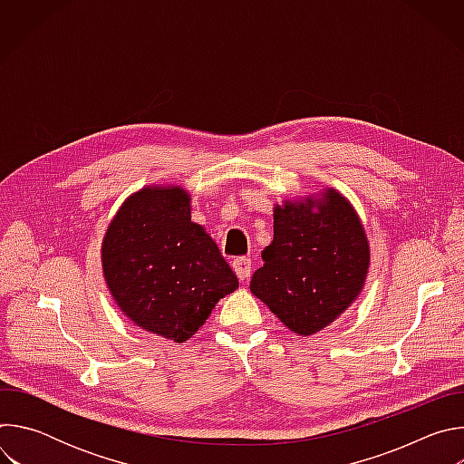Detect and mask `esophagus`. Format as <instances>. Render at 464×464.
Wrapping results in <instances>:
<instances>
[{
    "label": "esophagus",
    "instance_id": "obj_1",
    "mask_svg": "<svg viewBox=\"0 0 464 464\" xmlns=\"http://www.w3.org/2000/svg\"><path fill=\"white\" fill-rule=\"evenodd\" d=\"M233 270L237 274V277L244 283L249 279V272H251V262L249 258H244V256H238L233 260Z\"/></svg>",
    "mask_w": 464,
    "mask_h": 464
}]
</instances>
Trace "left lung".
I'll use <instances>...</instances> for the list:
<instances>
[{
    "instance_id": "1",
    "label": "left lung",
    "mask_w": 464,
    "mask_h": 464,
    "mask_svg": "<svg viewBox=\"0 0 464 464\" xmlns=\"http://www.w3.org/2000/svg\"><path fill=\"white\" fill-rule=\"evenodd\" d=\"M249 290L297 336L334 323L360 297L371 246L353 204L334 187L274 208V240Z\"/></svg>"
}]
</instances>
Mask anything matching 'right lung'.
<instances>
[{"label":"right lung","mask_w":464,"mask_h":464,"mask_svg":"<svg viewBox=\"0 0 464 464\" xmlns=\"http://www.w3.org/2000/svg\"><path fill=\"white\" fill-rule=\"evenodd\" d=\"M102 277L136 326L174 343L190 340L217 303L238 288L208 229L190 220V194L174 183L131 192L108 222Z\"/></svg>","instance_id":"add662e5"}]
</instances>
